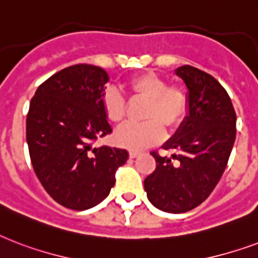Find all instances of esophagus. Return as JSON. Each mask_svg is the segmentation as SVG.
<instances>
[{"label":"esophagus","mask_w":258,"mask_h":258,"mask_svg":"<svg viewBox=\"0 0 258 258\" xmlns=\"http://www.w3.org/2000/svg\"><path fill=\"white\" fill-rule=\"evenodd\" d=\"M140 153H141L140 151H135V149H131V151H129V156H131L132 159H135V157L139 156Z\"/></svg>","instance_id":"obj_1"}]
</instances>
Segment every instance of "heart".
<instances>
[{"instance_id":"obj_1","label":"heart","mask_w":258,"mask_h":258,"mask_svg":"<svg viewBox=\"0 0 258 258\" xmlns=\"http://www.w3.org/2000/svg\"><path fill=\"white\" fill-rule=\"evenodd\" d=\"M133 95L147 99L144 107V122L127 123L117 133L115 141L131 149L157 143L163 137V129L172 131L180 125L188 109V97L179 86H169L161 77L153 73H144L129 82ZM102 107L107 119L114 125H121L125 119V99L114 87L103 93Z\"/></svg>"}]
</instances>
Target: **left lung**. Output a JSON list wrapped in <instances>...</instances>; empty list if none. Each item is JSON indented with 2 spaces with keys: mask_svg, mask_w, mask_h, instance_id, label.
<instances>
[{
  "mask_svg": "<svg viewBox=\"0 0 258 258\" xmlns=\"http://www.w3.org/2000/svg\"><path fill=\"white\" fill-rule=\"evenodd\" d=\"M175 75L187 89V115L163 145L175 153L152 152L156 169L144 188L156 209L180 214L205 202L218 184L234 145L237 117L226 90L211 75L191 66H181Z\"/></svg>",
  "mask_w": 258,
  "mask_h": 258,
  "instance_id": "obj_1",
  "label": "left lung"
}]
</instances>
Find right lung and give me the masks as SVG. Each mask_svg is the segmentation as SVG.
<instances>
[{"mask_svg":"<svg viewBox=\"0 0 258 258\" xmlns=\"http://www.w3.org/2000/svg\"><path fill=\"white\" fill-rule=\"evenodd\" d=\"M109 79L97 66H71L40 85L29 105L27 143L36 176L71 210L101 203L129 157L126 149L91 147L113 131L102 107Z\"/></svg>","mask_w":258,"mask_h":258,"instance_id":"right-lung-1","label":"right lung"}]
</instances>
